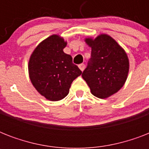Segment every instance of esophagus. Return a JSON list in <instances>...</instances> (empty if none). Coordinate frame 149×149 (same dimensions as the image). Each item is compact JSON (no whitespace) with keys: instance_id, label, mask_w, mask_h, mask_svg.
Masks as SVG:
<instances>
[{"instance_id":"1","label":"esophagus","mask_w":149,"mask_h":149,"mask_svg":"<svg viewBox=\"0 0 149 149\" xmlns=\"http://www.w3.org/2000/svg\"><path fill=\"white\" fill-rule=\"evenodd\" d=\"M79 68L80 69V70H81V71H84V69H85V64H84V63H81V64H79Z\"/></svg>"}]
</instances>
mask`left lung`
Segmentation results:
<instances>
[{
  "instance_id": "left-lung-1",
  "label": "left lung",
  "mask_w": 149,
  "mask_h": 149,
  "mask_svg": "<svg viewBox=\"0 0 149 149\" xmlns=\"http://www.w3.org/2000/svg\"><path fill=\"white\" fill-rule=\"evenodd\" d=\"M91 47V57L82 77L98 98L117 93L127 79L129 62L125 50L113 38L100 35L93 40L86 38Z\"/></svg>"
}]
</instances>
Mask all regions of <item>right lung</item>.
I'll use <instances>...</instances> for the list:
<instances>
[{"label": "right lung", "mask_w": 149, "mask_h": 149, "mask_svg": "<svg viewBox=\"0 0 149 149\" xmlns=\"http://www.w3.org/2000/svg\"><path fill=\"white\" fill-rule=\"evenodd\" d=\"M66 42L53 35L34 50L29 63V77L35 88L46 99L57 101L68 95L72 81L82 71L63 49Z\"/></svg>", "instance_id": "1"}]
</instances>
